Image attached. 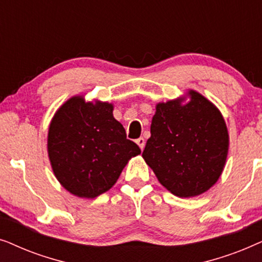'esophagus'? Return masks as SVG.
Instances as JSON below:
<instances>
[{"instance_id": "obj_1", "label": "esophagus", "mask_w": 262, "mask_h": 262, "mask_svg": "<svg viewBox=\"0 0 262 262\" xmlns=\"http://www.w3.org/2000/svg\"><path fill=\"white\" fill-rule=\"evenodd\" d=\"M136 143H137L138 144V146L139 148H141V150H143L144 149V146H145V139L143 138V137H141V138H138L137 141H136Z\"/></svg>"}]
</instances>
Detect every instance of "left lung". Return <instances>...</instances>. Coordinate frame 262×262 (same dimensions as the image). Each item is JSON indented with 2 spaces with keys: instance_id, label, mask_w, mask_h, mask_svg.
Segmentation results:
<instances>
[{
  "instance_id": "8db88e82",
  "label": "left lung",
  "mask_w": 262,
  "mask_h": 262,
  "mask_svg": "<svg viewBox=\"0 0 262 262\" xmlns=\"http://www.w3.org/2000/svg\"><path fill=\"white\" fill-rule=\"evenodd\" d=\"M142 156L160 184L174 195L203 194L218 181L229 150L225 120L200 93L156 103Z\"/></svg>"
}]
</instances>
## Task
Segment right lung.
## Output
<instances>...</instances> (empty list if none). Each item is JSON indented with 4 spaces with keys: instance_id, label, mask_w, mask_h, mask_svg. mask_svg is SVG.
Segmentation results:
<instances>
[{
    "instance_id": "1",
    "label": "right lung",
    "mask_w": 262,
    "mask_h": 262,
    "mask_svg": "<svg viewBox=\"0 0 262 262\" xmlns=\"http://www.w3.org/2000/svg\"><path fill=\"white\" fill-rule=\"evenodd\" d=\"M113 103L68 99L51 119L48 154L59 184L78 198L94 199L108 191L132 157L141 154L119 121Z\"/></svg>"
}]
</instances>
